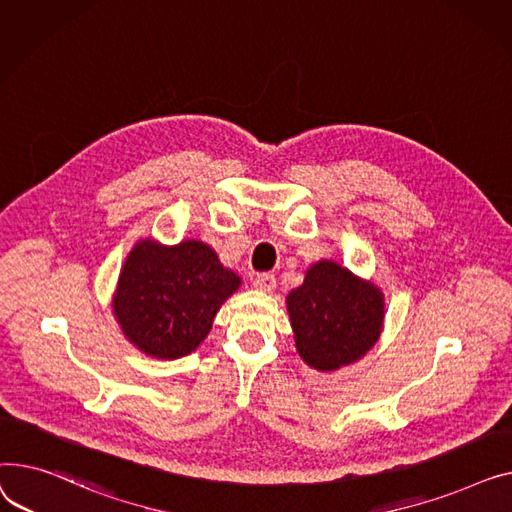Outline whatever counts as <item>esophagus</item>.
Returning a JSON list of instances; mask_svg holds the SVG:
<instances>
[{"label":"esophagus","mask_w":512,"mask_h":512,"mask_svg":"<svg viewBox=\"0 0 512 512\" xmlns=\"http://www.w3.org/2000/svg\"><path fill=\"white\" fill-rule=\"evenodd\" d=\"M254 287H256V289H260V291H264V293H270V291H275V287H277V279H275L273 275L262 273V275H258V277L254 279Z\"/></svg>","instance_id":"1"}]
</instances>
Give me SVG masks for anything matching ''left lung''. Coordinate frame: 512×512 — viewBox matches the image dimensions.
Instances as JSON below:
<instances>
[{
    "label": "left lung",
    "mask_w": 512,
    "mask_h": 512,
    "mask_svg": "<svg viewBox=\"0 0 512 512\" xmlns=\"http://www.w3.org/2000/svg\"><path fill=\"white\" fill-rule=\"evenodd\" d=\"M299 357L320 372L359 362L380 339L384 293L335 260H318L287 295Z\"/></svg>",
    "instance_id": "left-lung-1"
}]
</instances>
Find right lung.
Returning a JSON list of instances; mask_svg holds the SVG:
<instances>
[{"label": "right lung", "instance_id": "add662e5", "mask_svg": "<svg viewBox=\"0 0 512 512\" xmlns=\"http://www.w3.org/2000/svg\"><path fill=\"white\" fill-rule=\"evenodd\" d=\"M239 279L200 239L165 246L155 237L130 250L111 299L126 339L144 355L179 359L210 333Z\"/></svg>", "mask_w": 512, "mask_h": 512}]
</instances>
